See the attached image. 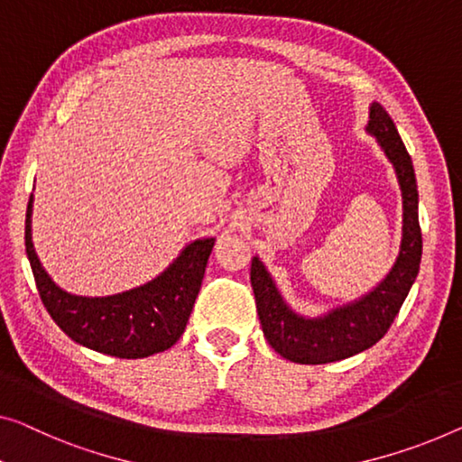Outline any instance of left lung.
I'll return each instance as SVG.
<instances>
[{"mask_svg": "<svg viewBox=\"0 0 462 462\" xmlns=\"http://www.w3.org/2000/svg\"><path fill=\"white\" fill-rule=\"evenodd\" d=\"M365 130L388 157L402 195V238L390 272L363 297L311 318L288 305L257 254L251 261V286L263 336L275 353L292 363H334L374 346L388 332L419 273L423 243L419 228V192L411 155L404 149L394 122L377 101L371 103Z\"/></svg>", "mask_w": 462, "mask_h": 462, "instance_id": "1", "label": "left lung"}]
</instances>
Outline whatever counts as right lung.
Returning <instances> with one entry per match:
<instances>
[{"instance_id": "add662e5", "label": "right lung", "mask_w": 462, "mask_h": 462, "mask_svg": "<svg viewBox=\"0 0 462 462\" xmlns=\"http://www.w3.org/2000/svg\"><path fill=\"white\" fill-rule=\"evenodd\" d=\"M32 195L26 208L24 245L39 297L61 332L82 346L118 359L163 353L180 338L216 238H197L144 284L109 297H80L60 288L32 245Z\"/></svg>"}]
</instances>
